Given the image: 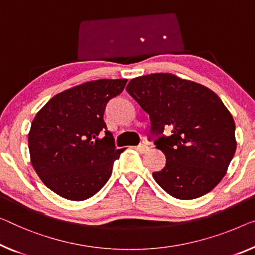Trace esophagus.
<instances>
[{
    "instance_id": "1",
    "label": "esophagus",
    "mask_w": 255,
    "mask_h": 255,
    "mask_svg": "<svg viewBox=\"0 0 255 255\" xmlns=\"http://www.w3.org/2000/svg\"><path fill=\"white\" fill-rule=\"evenodd\" d=\"M136 150H137L139 153H145V152L149 151V146L145 145V144H139L138 146H136Z\"/></svg>"
}]
</instances>
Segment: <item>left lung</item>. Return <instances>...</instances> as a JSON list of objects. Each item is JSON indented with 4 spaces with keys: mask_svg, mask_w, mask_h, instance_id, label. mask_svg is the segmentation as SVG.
Wrapping results in <instances>:
<instances>
[{
    "mask_svg": "<svg viewBox=\"0 0 255 255\" xmlns=\"http://www.w3.org/2000/svg\"><path fill=\"white\" fill-rule=\"evenodd\" d=\"M126 90L150 116L155 147L166 165L152 173L177 199H195L220 183L236 151L235 121L214 91L169 73L129 81ZM170 128L169 136L162 134Z\"/></svg>",
    "mask_w": 255,
    "mask_h": 255,
    "instance_id": "1",
    "label": "left lung"
}]
</instances>
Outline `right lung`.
Wrapping results in <instances>:
<instances>
[{
    "instance_id": "add662e5",
    "label": "right lung",
    "mask_w": 255,
    "mask_h": 255,
    "mask_svg": "<svg viewBox=\"0 0 255 255\" xmlns=\"http://www.w3.org/2000/svg\"><path fill=\"white\" fill-rule=\"evenodd\" d=\"M126 83L127 79L85 82L57 94L36 113L28 134L30 162L51 191L85 200L111 177L124 149L116 147L104 112Z\"/></svg>"
}]
</instances>
